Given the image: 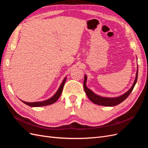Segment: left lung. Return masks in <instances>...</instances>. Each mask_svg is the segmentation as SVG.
Masks as SVG:
<instances>
[{"label": "left lung", "mask_w": 148, "mask_h": 148, "mask_svg": "<svg viewBox=\"0 0 148 148\" xmlns=\"http://www.w3.org/2000/svg\"><path fill=\"white\" fill-rule=\"evenodd\" d=\"M138 69H137L136 74L135 80V82H134L132 88L130 89L127 92H125L122 96H120L117 97L110 98V97H101V96H99L97 95H95V94L91 90H90V89L86 87V79H87L86 75H84V83H83V86H84V89L85 91V92H86V95L88 97L89 99L96 104L100 105V106H117V105L120 104L121 102H122L124 100L126 99L128 97V96L130 95L132 91H133V89L134 87H135V84L136 83V82H137L138 71Z\"/></svg>", "instance_id": "obj_1"}]
</instances>
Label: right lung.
Masks as SVG:
<instances>
[{
    "mask_svg": "<svg viewBox=\"0 0 148 148\" xmlns=\"http://www.w3.org/2000/svg\"><path fill=\"white\" fill-rule=\"evenodd\" d=\"M66 78H64V81L62 82V83L60 84V86L59 89H58V91H57V92L52 97H51L50 99H49L46 100L44 101H42V102H25V101H21H21L23 103H25V104L28 105L29 106H31V107H41V106H48V105L53 104V103L56 102L60 97L61 94L62 92V91H63V88H64L65 83L66 82Z\"/></svg>",
    "mask_w": 148,
    "mask_h": 148,
    "instance_id": "1",
    "label": "right lung"
}]
</instances>
